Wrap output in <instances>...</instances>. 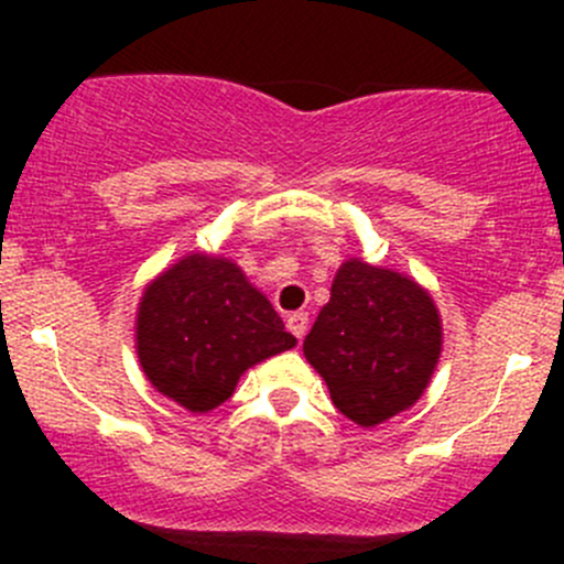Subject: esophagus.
I'll list each match as a JSON object with an SVG mask.
<instances>
[{"label": "esophagus", "mask_w": 564, "mask_h": 564, "mask_svg": "<svg viewBox=\"0 0 564 564\" xmlns=\"http://www.w3.org/2000/svg\"><path fill=\"white\" fill-rule=\"evenodd\" d=\"M286 327H289V333L294 335V338L303 340L305 333H308V314L297 311V314H292L286 318Z\"/></svg>", "instance_id": "34e87169"}]
</instances>
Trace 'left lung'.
I'll use <instances>...</instances> for the list:
<instances>
[{"label":"left lung","mask_w":564,"mask_h":564,"mask_svg":"<svg viewBox=\"0 0 564 564\" xmlns=\"http://www.w3.org/2000/svg\"><path fill=\"white\" fill-rule=\"evenodd\" d=\"M303 355L338 412L373 429L414 406L429 388L442 355L440 308L414 278L346 259Z\"/></svg>","instance_id":"1"}]
</instances>
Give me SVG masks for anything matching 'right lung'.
<instances>
[{
    "label": "right lung",
    "instance_id": "1",
    "mask_svg": "<svg viewBox=\"0 0 564 564\" xmlns=\"http://www.w3.org/2000/svg\"><path fill=\"white\" fill-rule=\"evenodd\" d=\"M292 346L270 300L226 256L185 253L147 283L135 311L141 371L193 414L229 401L248 368Z\"/></svg>",
    "mask_w": 564,
    "mask_h": 564
}]
</instances>
